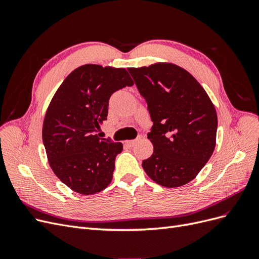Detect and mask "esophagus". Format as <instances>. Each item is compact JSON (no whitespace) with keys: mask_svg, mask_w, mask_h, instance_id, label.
I'll return each instance as SVG.
<instances>
[{"mask_svg":"<svg viewBox=\"0 0 259 259\" xmlns=\"http://www.w3.org/2000/svg\"><path fill=\"white\" fill-rule=\"evenodd\" d=\"M142 138H143V136H142V135H138L136 139H133V140H127V142H126V145H127L128 147H134V146H135L137 143H139L140 140H142Z\"/></svg>","mask_w":259,"mask_h":259,"instance_id":"esophagus-1","label":"esophagus"}]
</instances>
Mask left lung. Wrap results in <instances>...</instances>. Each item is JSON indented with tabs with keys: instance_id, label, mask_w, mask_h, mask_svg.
Instances as JSON below:
<instances>
[{
	"instance_id": "obj_1",
	"label": "left lung",
	"mask_w": 259,
	"mask_h": 259,
	"mask_svg": "<svg viewBox=\"0 0 259 259\" xmlns=\"http://www.w3.org/2000/svg\"><path fill=\"white\" fill-rule=\"evenodd\" d=\"M153 123L148 139L153 153L143 168L163 187L184 186L199 174L213 154L217 114L204 89L173 64L128 68Z\"/></svg>"
}]
</instances>
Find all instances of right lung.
I'll return each instance as SVG.
<instances>
[{"mask_svg": "<svg viewBox=\"0 0 259 259\" xmlns=\"http://www.w3.org/2000/svg\"><path fill=\"white\" fill-rule=\"evenodd\" d=\"M132 77L124 68L84 65L70 73L55 94L43 123L50 165L62 183L81 194L100 192L111 183L121 143L99 138L109 99Z\"/></svg>", "mask_w": 259, "mask_h": 259, "instance_id": "1", "label": "right lung"}]
</instances>
